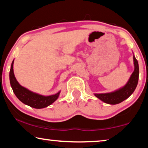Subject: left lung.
Instances as JSON below:
<instances>
[{"label":"left lung","mask_w":148,"mask_h":148,"mask_svg":"<svg viewBox=\"0 0 148 148\" xmlns=\"http://www.w3.org/2000/svg\"><path fill=\"white\" fill-rule=\"evenodd\" d=\"M134 71L126 85L116 92L107 94H95V96L105 103L109 104H117L123 102L131 96L138 85L139 78V66L138 60L134 56Z\"/></svg>","instance_id":"8db88e82"}]
</instances>
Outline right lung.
<instances>
[{
	"label": "right lung",
	"mask_w": 148,
	"mask_h": 148,
	"mask_svg": "<svg viewBox=\"0 0 148 148\" xmlns=\"http://www.w3.org/2000/svg\"><path fill=\"white\" fill-rule=\"evenodd\" d=\"M13 63H14V60L12 61V64H11L10 70V83L13 92L19 100H21L25 104L37 109L47 107L52 104L55 100H56L60 94V92L54 95L44 96L35 94L34 92L29 91L26 88L21 86L14 76V72H13Z\"/></svg>",
	"instance_id": "add662e5"
}]
</instances>
